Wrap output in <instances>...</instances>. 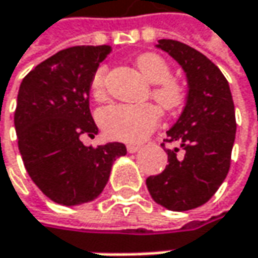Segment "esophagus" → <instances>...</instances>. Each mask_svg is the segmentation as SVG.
Listing matches in <instances>:
<instances>
[{"mask_svg": "<svg viewBox=\"0 0 258 258\" xmlns=\"http://www.w3.org/2000/svg\"><path fill=\"white\" fill-rule=\"evenodd\" d=\"M126 149H127V152L134 154V152H136V151H139V149H141V145H135V144H129V145H126Z\"/></svg>", "mask_w": 258, "mask_h": 258, "instance_id": "obj_1", "label": "esophagus"}]
</instances>
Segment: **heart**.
<instances>
[{
    "label": "heart",
    "mask_w": 258,
    "mask_h": 258,
    "mask_svg": "<svg viewBox=\"0 0 258 258\" xmlns=\"http://www.w3.org/2000/svg\"><path fill=\"white\" fill-rule=\"evenodd\" d=\"M136 67L152 83V98L167 111L181 109L186 101V87L171 77L173 70L168 60L155 52H145L136 58ZM107 67L100 65L91 81L90 90L96 100L106 97ZM98 123L103 132L111 139L123 142H141L158 126L160 110L154 104H110L98 111Z\"/></svg>",
    "instance_id": "heart-1"
}]
</instances>
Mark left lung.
<instances>
[{"instance_id":"1","label":"left lung","mask_w":258,"mask_h":258,"mask_svg":"<svg viewBox=\"0 0 258 258\" xmlns=\"http://www.w3.org/2000/svg\"><path fill=\"white\" fill-rule=\"evenodd\" d=\"M158 47L184 70L188 94L164 139L180 148L165 149L168 165L149 175L147 187L158 205L181 212L205 205L225 180L237 131L235 109L228 81L211 59L178 40L161 39Z\"/></svg>"}]
</instances>
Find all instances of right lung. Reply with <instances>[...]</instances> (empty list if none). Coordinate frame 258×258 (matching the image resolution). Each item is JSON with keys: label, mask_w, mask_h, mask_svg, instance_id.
<instances>
[{"label": "right lung", "mask_w": 258, "mask_h": 258, "mask_svg": "<svg viewBox=\"0 0 258 258\" xmlns=\"http://www.w3.org/2000/svg\"><path fill=\"white\" fill-rule=\"evenodd\" d=\"M110 46H72L29 72L20 85L14 126L24 167L34 184L60 205L96 199L107 184L120 142L85 147L98 127L90 111V81ZM55 68H53V65Z\"/></svg>", "instance_id": "right-lung-1"}]
</instances>
